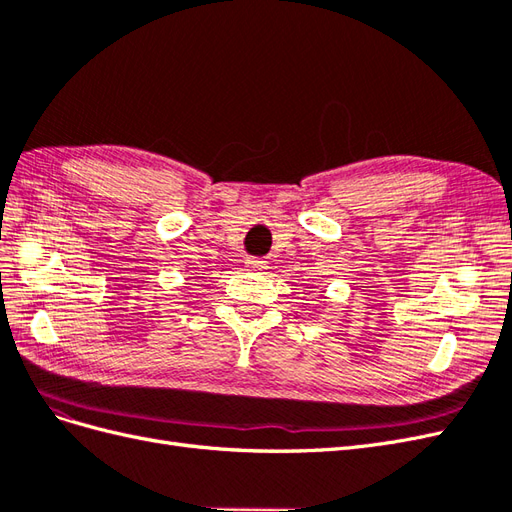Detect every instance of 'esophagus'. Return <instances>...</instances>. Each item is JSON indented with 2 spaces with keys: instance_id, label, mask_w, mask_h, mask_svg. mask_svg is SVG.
<instances>
[{
  "instance_id": "1",
  "label": "esophagus",
  "mask_w": 512,
  "mask_h": 512,
  "mask_svg": "<svg viewBox=\"0 0 512 512\" xmlns=\"http://www.w3.org/2000/svg\"><path fill=\"white\" fill-rule=\"evenodd\" d=\"M245 265L250 267L252 271H260V269H265V260H262V258H247Z\"/></svg>"
}]
</instances>
